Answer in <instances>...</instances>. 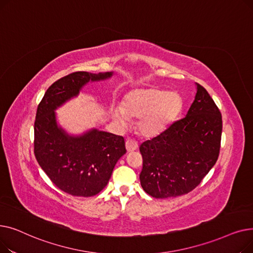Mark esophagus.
Masks as SVG:
<instances>
[{
  "instance_id": "esophagus-1",
  "label": "esophagus",
  "mask_w": 253,
  "mask_h": 253,
  "mask_svg": "<svg viewBox=\"0 0 253 253\" xmlns=\"http://www.w3.org/2000/svg\"><path fill=\"white\" fill-rule=\"evenodd\" d=\"M138 144L135 140L133 139H127L126 140V149L128 152H133L135 150H137Z\"/></svg>"
}]
</instances>
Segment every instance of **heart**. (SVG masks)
Instances as JSON below:
<instances>
[{"instance_id":"b5f03b06","label":"heart","mask_w":253,"mask_h":253,"mask_svg":"<svg viewBox=\"0 0 253 253\" xmlns=\"http://www.w3.org/2000/svg\"><path fill=\"white\" fill-rule=\"evenodd\" d=\"M182 99L175 92L158 88H137L125 95L122 106L112 110L115 121L126 125L129 118H139L137 129L145 137L163 132L177 118Z\"/></svg>"}]
</instances>
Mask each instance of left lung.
<instances>
[{
	"instance_id": "left-lung-1",
	"label": "left lung",
	"mask_w": 253,
	"mask_h": 253,
	"mask_svg": "<svg viewBox=\"0 0 253 253\" xmlns=\"http://www.w3.org/2000/svg\"><path fill=\"white\" fill-rule=\"evenodd\" d=\"M222 130L221 114L207 90L197 84L187 116L162 133L140 144L143 191L156 199L193 191L217 161Z\"/></svg>"
}]
</instances>
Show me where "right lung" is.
Segmentation results:
<instances>
[{"label": "right lung", "instance_id": "add662e5", "mask_svg": "<svg viewBox=\"0 0 253 253\" xmlns=\"http://www.w3.org/2000/svg\"><path fill=\"white\" fill-rule=\"evenodd\" d=\"M112 75V72L72 73L53 83L38 105L34 153L51 181L64 193L78 197L97 195L126 153L123 136L97 129L71 136L56 123L54 111L58 106L77 96L89 81H100Z\"/></svg>", "mask_w": 253, "mask_h": 253}]
</instances>
